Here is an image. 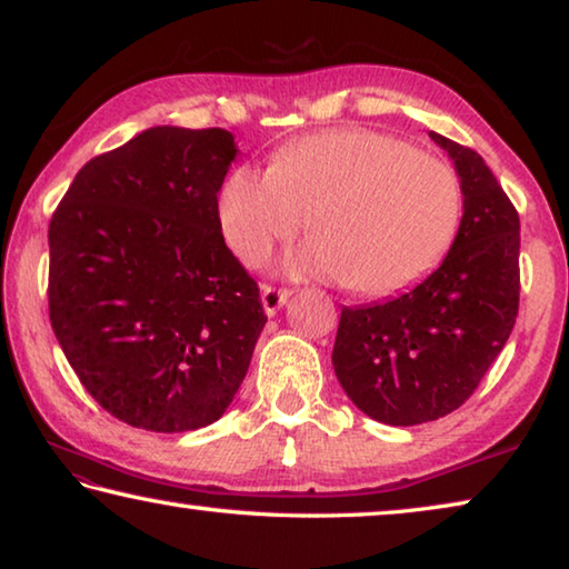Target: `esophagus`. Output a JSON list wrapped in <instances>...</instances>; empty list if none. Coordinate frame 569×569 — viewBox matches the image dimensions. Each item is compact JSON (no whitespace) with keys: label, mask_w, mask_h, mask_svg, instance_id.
<instances>
[{"label":"esophagus","mask_w":569,"mask_h":569,"mask_svg":"<svg viewBox=\"0 0 569 569\" xmlns=\"http://www.w3.org/2000/svg\"><path fill=\"white\" fill-rule=\"evenodd\" d=\"M288 298H291V291L288 288H276V286H261V301H263V311L268 316H276V311L281 306L288 303Z\"/></svg>","instance_id":"esophagus-1"}]
</instances>
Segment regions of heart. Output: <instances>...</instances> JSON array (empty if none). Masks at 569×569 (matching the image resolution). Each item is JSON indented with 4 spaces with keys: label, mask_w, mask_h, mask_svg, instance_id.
Listing matches in <instances>:
<instances>
[{
    "label": "heart",
    "mask_w": 569,
    "mask_h": 569,
    "mask_svg": "<svg viewBox=\"0 0 569 569\" xmlns=\"http://www.w3.org/2000/svg\"><path fill=\"white\" fill-rule=\"evenodd\" d=\"M218 218L248 266L308 223L316 238L293 256L296 273L391 296L445 258L461 220V182L447 160L397 134L326 130L283 148L273 168L230 172Z\"/></svg>",
    "instance_id": "b5f03b06"
}]
</instances>
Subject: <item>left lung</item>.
<instances>
[{
	"label": "left lung",
	"instance_id": "left-lung-1",
	"mask_svg": "<svg viewBox=\"0 0 569 569\" xmlns=\"http://www.w3.org/2000/svg\"><path fill=\"white\" fill-rule=\"evenodd\" d=\"M465 216L441 266L383 303L343 308L333 371L366 417L413 427L447 417L479 387L519 311V216L479 152L439 132Z\"/></svg>",
	"mask_w": 569,
	"mask_h": 569
}]
</instances>
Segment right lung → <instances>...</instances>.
Instances as JSON below:
<instances>
[{
	"label": "right lung",
	"instance_id": "right-lung-1",
	"mask_svg": "<svg viewBox=\"0 0 569 569\" xmlns=\"http://www.w3.org/2000/svg\"><path fill=\"white\" fill-rule=\"evenodd\" d=\"M220 128H150L92 158L50 220V321L90 397L130 427L218 421L268 316L226 246Z\"/></svg>",
	"mask_w": 569,
	"mask_h": 569
}]
</instances>
